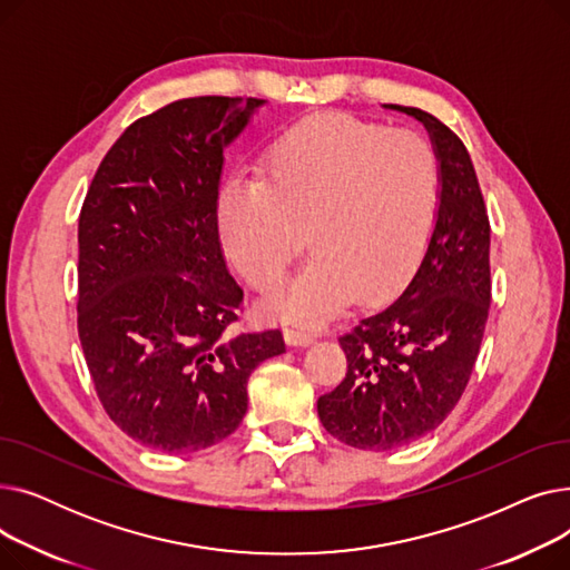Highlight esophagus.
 Returning <instances> with one entry per match:
<instances>
[{"instance_id":"esophagus-1","label":"esophagus","mask_w":570,"mask_h":570,"mask_svg":"<svg viewBox=\"0 0 570 570\" xmlns=\"http://www.w3.org/2000/svg\"><path fill=\"white\" fill-rule=\"evenodd\" d=\"M314 340L316 337L309 331H305V327H297V325L286 327V342L291 346H309Z\"/></svg>"}]
</instances>
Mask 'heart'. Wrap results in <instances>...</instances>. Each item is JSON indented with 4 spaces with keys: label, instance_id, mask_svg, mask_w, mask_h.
<instances>
[{
    "label": "heart",
    "instance_id": "obj_1",
    "mask_svg": "<svg viewBox=\"0 0 570 570\" xmlns=\"http://www.w3.org/2000/svg\"><path fill=\"white\" fill-rule=\"evenodd\" d=\"M439 205L441 166L425 136L321 112L273 140L261 183L230 179L217 222L228 261L256 288L282 277L309 233L316 258L269 293L265 309L323 323L357 291L383 301L413 277Z\"/></svg>",
    "mask_w": 570,
    "mask_h": 570
}]
</instances>
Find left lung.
Returning a JSON list of instances; mask_svg holds the SVG:
<instances>
[{
  "mask_svg": "<svg viewBox=\"0 0 570 570\" xmlns=\"http://www.w3.org/2000/svg\"><path fill=\"white\" fill-rule=\"evenodd\" d=\"M441 166V205L428 252L393 305L340 337L346 379L318 397L323 428L361 451H393L436 430L460 402L490 309V222L464 142L421 108Z\"/></svg>",
  "mask_w": 570,
  "mask_h": 570,
  "instance_id": "left-lung-1",
  "label": "left lung"
}]
</instances>
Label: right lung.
<instances>
[{"label":"right lung","mask_w":570,"mask_h":570,"mask_svg":"<svg viewBox=\"0 0 570 570\" xmlns=\"http://www.w3.org/2000/svg\"><path fill=\"white\" fill-rule=\"evenodd\" d=\"M261 106L194 97L140 117L82 203V353L110 421L153 451L224 441L247 413L252 372L286 351L279 331L228 333L243 288L219 245L224 149Z\"/></svg>","instance_id":"right-lung-1"}]
</instances>
